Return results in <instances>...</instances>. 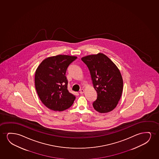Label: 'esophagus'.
<instances>
[{
	"mask_svg": "<svg viewBox=\"0 0 159 159\" xmlns=\"http://www.w3.org/2000/svg\"><path fill=\"white\" fill-rule=\"evenodd\" d=\"M84 92H85V91H84V89H80V92H79V93L80 94H83L84 93Z\"/></svg>",
	"mask_w": 159,
	"mask_h": 159,
	"instance_id": "esophagus-1",
	"label": "esophagus"
}]
</instances>
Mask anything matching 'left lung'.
Listing matches in <instances>:
<instances>
[{
  "label": "left lung",
  "mask_w": 159,
  "mask_h": 159,
  "mask_svg": "<svg viewBox=\"0 0 159 159\" xmlns=\"http://www.w3.org/2000/svg\"><path fill=\"white\" fill-rule=\"evenodd\" d=\"M91 76L97 98L93 107L100 113L115 108L122 96L123 82L120 70L108 57L102 53L83 57Z\"/></svg>",
  "instance_id": "1"
}]
</instances>
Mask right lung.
Segmentation results:
<instances>
[{
  "mask_svg": "<svg viewBox=\"0 0 159 159\" xmlns=\"http://www.w3.org/2000/svg\"><path fill=\"white\" fill-rule=\"evenodd\" d=\"M77 57L59 55L44 59L35 72V87L42 102L53 111H63L73 104L75 96L67 89V68Z\"/></svg>",
  "mask_w": 159,
  "mask_h": 159,
  "instance_id": "right-lung-1",
  "label": "right lung"
}]
</instances>
